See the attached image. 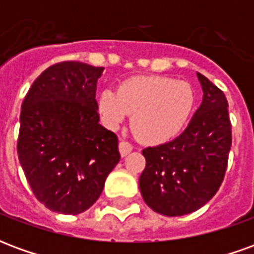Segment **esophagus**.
I'll list each match as a JSON object with an SVG mask.
<instances>
[{
    "label": "esophagus",
    "instance_id": "1",
    "mask_svg": "<svg viewBox=\"0 0 254 254\" xmlns=\"http://www.w3.org/2000/svg\"><path fill=\"white\" fill-rule=\"evenodd\" d=\"M118 148H120V154H121V156H127V155H129L130 152H132L133 147L130 145V144L127 143V141H125V140H121V141H120V145H118Z\"/></svg>",
    "mask_w": 254,
    "mask_h": 254
}]
</instances>
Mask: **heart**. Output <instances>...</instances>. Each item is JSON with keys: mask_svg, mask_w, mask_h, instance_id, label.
Segmentation results:
<instances>
[{"mask_svg": "<svg viewBox=\"0 0 254 254\" xmlns=\"http://www.w3.org/2000/svg\"><path fill=\"white\" fill-rule=\"evenodd\" d=\"M194 103L190 84L162 76H137L122 81L117 91L105 88L98 96V111L106 127L116 129L132 114L134 134L147 144L176 137Z\"/></svg>", "mask_w": 254, "mask_h": 254, "instance_id": "obj_1", "label": "heart"}]
</instances>
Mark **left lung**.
Segmentation results:
<instances>
[{"mask_svg": "<svg viewBox=\"0 0 254 254\" xmlns=\"http://www.w3.org/2000/svg\"><path fill=\"white\" fill-rule=\"evenodd\" d=\"M202 102L174 140L143 149L138 185L144 201L165 216H182L205 205L224 178L231 148L229 103L201 73Z\"/></svg>", "mask_w": 254, "mask_h": 254, "instance_id": "8db88e82", "label": "left lung"}]
</instances>
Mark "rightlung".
Listing matches in <instances>:
<instances>
[{"label": "right lung", "mask_w": 254, "mask_h": 254, "mask_svg": "<svg viewBox=\"0 0 254 254\" xmlns=\"http://www.w3.org/2000/svg\"><path fill=\"white\" fill-rule=\"evenodd\" d=\"M102 73L76 61L52 65L21 105L20 165L36 198L54 212L87 211L121 158L116 133L99 124L95 94Z\"/></svg>", "instance_id": "add662e5"}]
</instances>
